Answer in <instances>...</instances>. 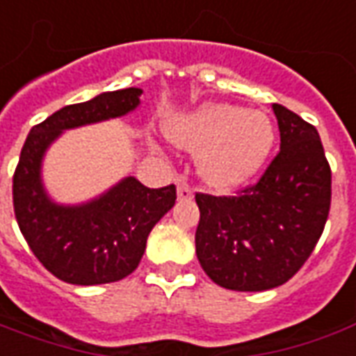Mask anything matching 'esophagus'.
Masks as SVG:
<instances>
[{"mask_svg": "<svg viewBox=\"0 0 356 356\" xmlns=\"http://www.w3.org/2000/svg\"><path fill=\"white\" fill-rule=\"evenodd\" d=\"M193 197V190H191L190 186H188V182H180L178 184V199L180 201H188V199Z\"/></svg>", "mask_w": 356, "mask_h": 356, "instance_id": "esophagus-1", "label": "esophagus"}]
</instances>
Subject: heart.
I'll use <instances>...</instances> for the list:
<instances>
[{"label":"heart","mask_w":356,"mask_h":356,"mask_svg":"<svg viewBox=\"0 0 356 356\" xmlns=\"http://www.w3.org/2000/svg\"><path fill=\"white\" fill-rule=\"evenodd\" d=\"M176 145L199 153L197 170L209 186L226 190L263 165L274 143L270 118L232 103H209L168 126Z\"/></svg>","instance_id":"heart-1"}]
</instances>
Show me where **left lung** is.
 <instances>
[{"label": "left lung", "instance_id": "8db88e82", "mask_svg": "<svg viewBox=\"0 0 356 356\" xmlns=\"http://www.w3.org/2000/svg\"><path fill=\"white\" fill-rule=\"evenodd\" d=\"M280 151L259 182L238 195L195 193V253L214 284L264 291L293 278L326 226L332 170L316 128L293 111L272 105Z\"/></svg>", "mask_w": 356, "mask_h": 356}]
</instances>
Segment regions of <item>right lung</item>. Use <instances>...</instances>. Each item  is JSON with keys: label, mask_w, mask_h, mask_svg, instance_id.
Returning a JSON list of instances; mask_svg holds the SVG:
<instances>
[{"label": "right lung", "mask_w": 356, "mask_h": 356, "mask_svg": "<svg viewBox=\"0 0 356 356\" xmlns=\"http://www.w3.org/2000/svg\"><path fill=\"white\" fill-rule=\"evenodd\" d=\"M140 88H126L67 105L32 126L22 145L13 174L15 216L38 261L67 284L97 286L132 274L149 232L176 201L174 184L151 190L134 176L76 207L53 203L42 186V159L63 130L122 117L140 105Z\"/></svg>", "instance_id": "obj_1"}]
</instances>
